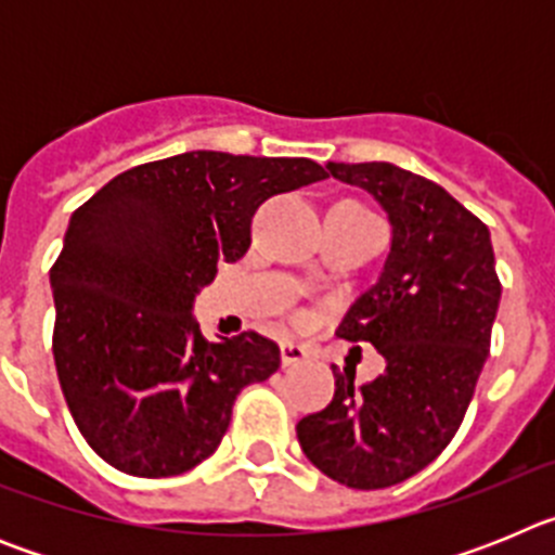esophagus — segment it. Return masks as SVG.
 <instances>
[{
    "instance_id": "obj_1",
    "label": "esophagus",
    "mask_w": 555,
    "mask_h": 555,
    "mask_svg": "<svg viewBox=\"0 0 555 555\" xmlns=\"http://www.w3.org/2000/svg\"><path fill=\"white\" fill-rule=\"evenodd\" d=\"M308 358V350L297 341H281V361L283 366H297Z\"/></svg>"
}]
</instances>
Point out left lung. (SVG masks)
Returning a JSON list of instances; mask_svg holds the SVG:
<instances>
[{
  "instance_id": "obj_1",
  "label": "left lung",
  "mask_w": 555,
  "mask_h": 555,
  "mask_svg": "<svg viewBox=\"0 0 555 555\" xmlns=\"http://www.w3.org/2000/svg\"><path fill=\"white\" fill-rule=\"evenodd\" d=\"M372 194L391 224L377 281L345 313L338 336L370 341L384 375L336 395L297 423L313 467L350 489H384L425 469L450 444L489 358L500 281L489 228L442 185L395 164H327Z\"/></svg>"
}]
</instances>
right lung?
Listing matches in <instances>:
<instances>
[{"instance_id":"right-lung-1","label":"right lung","mask_w":555,"mask_h":555,"mask_svg":"<svg viewBox=\"0 0 555 555\" xmlns=\"http://www.w3.org/2000/svg\"><path fill=\"white\" fill-rule=\"evenodd\" d=\"M308 158L183 152L121 171L72 214L49 272L57 380L111 467L169 478L222 442L235 397L281 366L258 333L205 341L194 297L253 242L263 199L325 180Z\"/></svg>"}]
</instances>
